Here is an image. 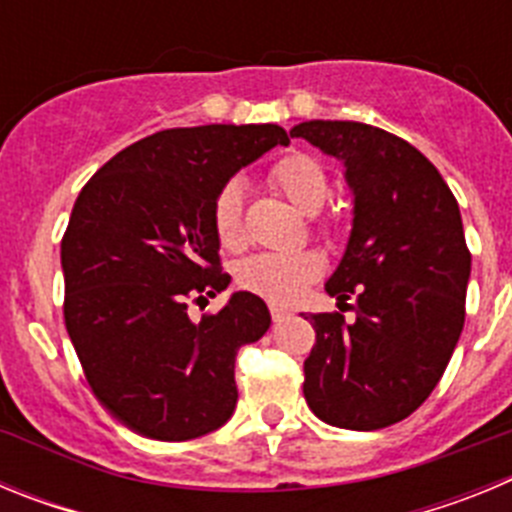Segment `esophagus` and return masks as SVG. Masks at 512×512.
<instances>
[{
  "mask_svg": "<svg viewBox=\"0 0 512 512\" xmlns=\"http://www.w3.org/2000/svg\"><path fill=\"white\" fill-rule=\"evenodd\" d=\"M284 318H289V310H287V307L271 305V320H274V323H282Z\"/></svg>",
  "mask_w": 512,
  "mask_h": 512,
  "instance_id": "esophagus-1",
  "label": "esophagus"
}]
</instances>
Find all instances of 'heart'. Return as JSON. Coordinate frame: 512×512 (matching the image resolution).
Listing matches in <instances>:
<instances>
[{
    "label": "heart",
    "mask_w": 512,
    "mask_h": 512,
    "mask_svg": "<svg viewBox=\"0 0 512 512\" xmlns=\"http://www.w3.org/2000/svg\"><path fill=\"white\" fill-rule=\"evenodd\" d=\"M269 182L287 197L297 210L318 212L330 194L328 174L318 158L307 153H289L271 166ZM212 228L217 243L225 251H241L248 241L243 223V189L238 182H228L212 202ZM323 256L318 251H264L243 259L235 269V279L243 289L277 305L297 300L302 289L323 274Z\"/></svg>",
    "instance_id": "1"
}]
</instances>
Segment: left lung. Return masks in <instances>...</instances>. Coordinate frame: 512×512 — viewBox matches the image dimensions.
<instances>
[{
    "instance_id": "left-lung-1",
    "label": "left lung",
    "mask_w": 512,
    "mask_h": 512,
    "mask_svg": "<svg viewBox=\"0 0 512 512\" xmlns=\"http://www.w3.org/2000/svg\"><path fill=\"white\" fill-rule=\"evenodd\" d=\"M346 169L354 223L325 292L341 312L305 315L315 346L305 400L336 428L377 431L420 408L464 328L469 256L456 197L408 140L364 122L307 120L289 130Z\"/></svg>"
}]
</instances>
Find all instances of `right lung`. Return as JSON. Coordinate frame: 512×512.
Masks as SVG:
<instances>
[{"mask_svg": "<svg viewBox=\"0 0 512 512\" xmlns=\"http://www.w3.org/2000/svg\"><path fill=\"white\" fill-rule=\"evenodd\" d=\"M279 125L161 130L112 156L84 184L61 241L63 318L97 400L156 441L217 431L238 402L235 354L271 325L251 292L194 323L189 297L230 284L212 228L217 192L287 146Z\"/></svg>", "mask_w": 512, "mask_h": 512, "instance_id": "right-lung-1", "label": "right lung"}]
</instances>
